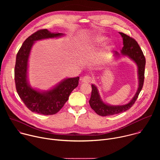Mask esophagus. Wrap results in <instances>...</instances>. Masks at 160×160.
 Segmentation results:
<instances>
[{"label":"esophagus","mask_w":160,"mask_h":160,"mask_svg":"<svg viewBox=\"0 0 160 160\" xmlns=\"http://www.w3.org/2000/svg\"><path fill=\"white\" fill-rule=\"evenodd\" d=\"M92 78H91L89 76H85V77H83L81 79V82L82 83H90L91 82H92Z\"/></svg>","instance_id":"esophagus-1"}]
</instances>
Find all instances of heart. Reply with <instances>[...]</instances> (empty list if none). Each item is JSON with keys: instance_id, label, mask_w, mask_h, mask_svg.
Returning a JSON list of instances; mask_svg holds the SVG:
<instances>
[{"instance_id": "obj_1", "label": "heart", "mask_w": 160, "mask_h": 160, "mask_svg": "<svg viewBox=\"0 0 160 160\" xmlns=\"http://www.w3.org/2000/svg\"><path fill=\"white\" fill-rule=\"evenodd\" d=\"M107 40H108V37L104 35H98V36L94 37L93 38L88 40L85 43V49L87 50H89L96 47L101 46V45H102ZM112 46H113V43L112 42H109L108 45V48H111ZM105 54H106L105 52L102 53L100 56L101 57L99 59H101L102 58H103Z\"/></svg>"}]
</instances>
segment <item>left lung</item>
Returning <instances> with one entry per match:
<instances>
[{
    "label": "left lung",
    "instance_id": "obj_1",
    "mask_svg": "<svg viewBox=\"0 0 160 160\" xmlns=\"http://www.w3.org/2000/svg\"><path fill=\"white\" fill-rule=\"evenodd\" d=\"M119 33L123 38V47L120 53L115 51L113 56L115 59L120 58L122 56H127L136 64L138 66V88L134 96L127 104L116 106L104 102L101 98L98 87L94 84L91 85L92 94L89 100L90 106L98 115L102 117L116 115L129 109L138 99L144 83L146 59L143 52L135 40L123 33L119 32Z\"/></svg>",
    "mask_w": 160,
    "mask_h": 160
}]
</instances>
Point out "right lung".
I'll list each match as a JSON object with an SVG mask.
<instances>
[{
  "mask_svg": "<svg viewBox=\"0 0 160 160\" xmlns=\"http://www.w3.org/2000/svg\"><path fill=\"white\" fill-rule=\"evenodd\" d=\"M64 33L40 30L28 37L21 45L16 59L14 79L17 92L26 106L32 112L51 115L57 113L68 101L71 92L78 84L79 77L66 78L48 90L33 88L28 78V59L33 44L43 39L59 38Z\"/></svg>",
  "mask_w": 160,
  "mask_h": 160,
  "instance_id": "obj_1",
  "label": "right lung"
}]
</instances>
